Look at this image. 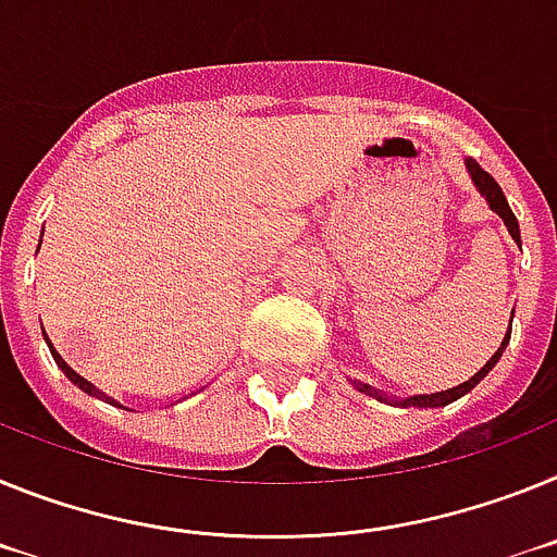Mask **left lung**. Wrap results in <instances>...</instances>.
I'll list each match as a JSON object with an SVG mask.
<instances>
[{"label": "left lung", "instance_id": "1", "mask_svg": "<svg viewBox=\"0 0 557 557\" xmlns=\"http://www.w3.org/2000/svg\"><path fill=\"white\" fill-rule=\"evenodd\" d=\"M466 171H468V176H471L473 187H476V190H480V196L487 201V207H491V210L496 212V215H499L502 221H505L507 232H510V238L521 246L519 221H516V215H512V210H510V205H507L505 193H502V187L496 185V178H493L487 171H482L480 164L473 162V159H466ZM510 322H512V319H510ZM507 342H510V327H507L505 338H502L499 350L493 352L491 359L485 361V367H482V370L476 372V375H471V379L462 381V384L451 386V389H443V393H432V395H406V398H395V395L381 393V389H375V386H370V384H361V381H352V379H350V384L356 386L359 393L370 395V398H375V400H384V404H393V406H418V409H437V406H448V404H454V400H457V398H462V395L471 393L473 386L480 384V381L485 379L487 372H491L493 367H496V361L502 359V352H505Z\"/></svg>", "mask_w": 557, "mask_h": 557}]
</instances>
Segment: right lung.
I'll use <instances>...</instances> for the list:
<instances>
[{"instance_id": "add662e5", "label": "right lung", "mask_w": 557, "mask_h": 557, "mask_svg": "<svg viewBox=\"0 0 557 557\" xmlns=\"http://www.w3.org/2000/svg\"><path fill=\"white\" fill-rule=\"evenodd\" d=\"M38 246H41V244H38ZM45 338H47V333H45ZM47 347H50V352H52V359H55V364H58V367H61V372H64L66 379H70V381H72V384H75V386H77V389H84V393H89V395H91V398H100V400H106V404H111V406H120V409H125V406H123V404H117V400H114V398H109V395H106V393H100L98 386L91 384V381H86V379H84V375H77V372H75V370H72V367H70V364H66V361H64V359H61V356H58V352H55V350H52V345H50V338H47Z\"/></svg>"}]
</instances>
